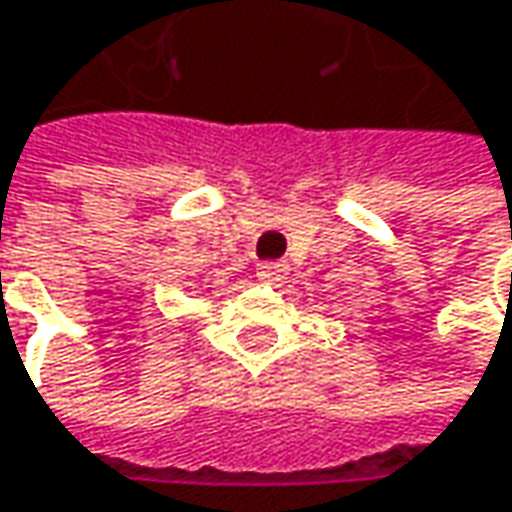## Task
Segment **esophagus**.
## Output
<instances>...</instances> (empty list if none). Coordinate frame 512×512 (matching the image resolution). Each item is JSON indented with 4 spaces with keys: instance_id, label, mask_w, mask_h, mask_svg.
Returning a JSON list of instances; mask_svg holds the SVG:
<instances>
[{
    "instance_id": "1",
    "label": "esophagus",
    "mask_w": 512,
    "mask_h": 512,
    "mask_svg": "<svg viewBox=\"0 0 512 512\" xmlns=\"http://www.w3.org/2000/svg\"><path fill=\"white\" fill-rule=\"evenodd\" d=\"M286 275H289V266H286L284 260H263V263H257V278H260L263 284H284Z\"/></svg>"
}]
</instances>
